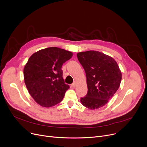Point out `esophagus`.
<instances>
[{"instance_id":"34e87169","label":"esophagus","mask_w":147,"mask_h":147,"mask_svg":"<svg viewBox=\"0 0 147 147\" xmlns=\"http://www.w3.org/2000/svg\"><path fill=\"white\" fill-rule=\"evenodd\" d=\"M71 86H72V87L73 88H75L76 87V83L74 82H73V83L71 84Z\"/></svg>"}]
</instances>
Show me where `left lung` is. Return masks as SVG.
<instances>
[{
  "instance_id": "obj_1",
  "label": "left lung",
  "mask_w": 147,
  "mask_h": 147,
  "mask_svg": "<svg viewBox=\"0 0 147 147\" xmlns=\"http://www.w3.org/2000/svg\"><path fill=\"white\" fill-rule=\"evenodd\" d=\"M86 75L88 93L81 98L83 105L90 110L105 105L118 90L121 80L119 65L112 57L95 51L77 54Z\"/></svg>"
}]
</instances>
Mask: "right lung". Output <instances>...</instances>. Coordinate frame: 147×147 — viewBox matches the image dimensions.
<instances>
[{
    "label": "right lung",
    "mask_w": 147,
    "mask_h": 147,
    "mask_svg": "<svg viewBox=\"0 0 147 147\" xmlns=\"http://www.w3.org/2000/svg\"><path fill=\"white\" fill-rule=\"evenodd\" d=\"M72 56L71 52L51 47L30 57L24 68V82L37 104L51 107L62 101L69 86L64 82L61 68Z\"/></svg>",
    "instance_id": "obj_1"
}]
</instances>
